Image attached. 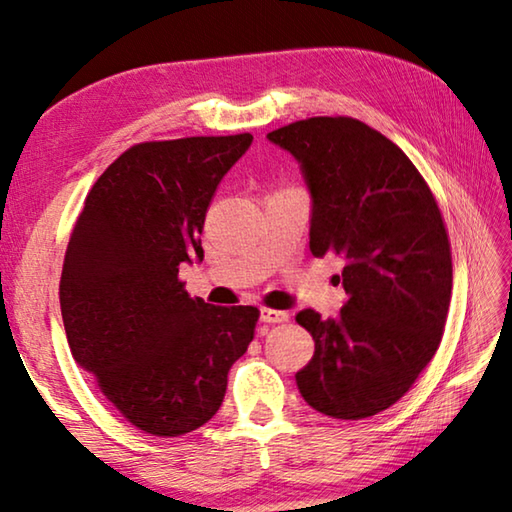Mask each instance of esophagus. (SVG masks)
Instances as JSON below:
<instances>
[{
  "label": "esophagus",
  "mask_w": 512,
  "mask_h": 512,
  "mask_svg": "<svg viewBox=\"0 0 512 512\" xmlns=\"http://www.w3.org/2000/svg\"><path fill=\"white\" fill-rule=\"evenodd\" d=\"M259 320L266 324H277V322H286L288 313L286 311H275V309H262L259 311Z\"/></svg>",
  "instance_id": "esophagus-1"
}]
</instances>
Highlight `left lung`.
<instances>
[{
  "mask_svg": "<svg viewBox=\"0 0 512 512\" xmlns=\"http://www.w3.org/2000/svg\"><path fill=\"white\" fill-rule=\"evenodd\" d=\"M300 165L313 257L345 259L338 318L295 315L315 353L295 374L313 410L342 421L392 407L439 349L452 257L439 206L401 147L356 118L297 120L266 136Z\"/></svg>",
  "mask_w": 512,
  "mask_h": 512,
  "instance_id": "left-lung-1",
  "label": "left lung"
}]
</instances>
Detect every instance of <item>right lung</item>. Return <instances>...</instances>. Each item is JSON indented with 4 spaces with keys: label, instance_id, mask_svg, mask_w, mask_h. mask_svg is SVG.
I'll return each mask as SVG.
<instances>
[{
    "label": "right lung",
    "instance_id": "right-lung-1",
    "mask_svg": "<svg viewBox=\"0 0 512 512\" xmlns=\"http://www.w3.org/2000/svg\"><path fill=\"white\" fill-rule=\"evenodd\" d=\"M250 134L141 143L87 194L64 255L60 306L73 358L138 430L181 436L224 403L255 333V306L192 300L179 266L203 262L201 230Z\"/></svg>",
    "mask_w": 512,
    "mask_h": 512
}]
</instances>
